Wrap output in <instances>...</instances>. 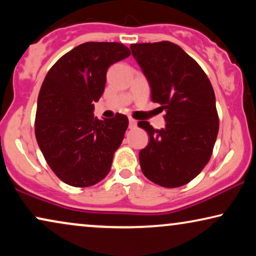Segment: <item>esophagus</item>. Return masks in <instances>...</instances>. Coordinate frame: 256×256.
Segmentation results:
<instances>
[{
  "mask_svg": "<svg viewBox=\"0 0 256 256\" xmlns=\"http://www.w3.org/2000/svg\"><path fill=\"white\" fill-rule=\"evenodd\" d=\"M136 124H138L136 120H134L132 118H129V128H135Z\"/></svg>",
  "mask_w": 256,
  "mask_h": 256,
  "instance_id": "34e87169",
  "label": "esophagus"
}]
</instances>
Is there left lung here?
<instances>
[{"mask_svg":"<svg viewBox=\"0 0 256 256\" xmlns=\"http://www.w3.org/2000/svg\"><path fill=\"white\" fill-rule=\"evenodd\" d=\"M152 88V100L162 104L166 127L148 121L149 143L140 152V166L149 180L163 188L188 184L211 158L219 130L216 96L208 76L183 48L171 42L132 44Z\"/></svg>","mask_w":256,"mask_h":256,"instance_id":"8db88e82","label":"left lung"}]
</instances>
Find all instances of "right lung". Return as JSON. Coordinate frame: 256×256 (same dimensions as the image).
Instances as JSON below:
<instances>
[{"mask_svg":"<svg viewBox=\"0 0 256 256\" xmlns=\"http://www.w3.org/2000/svg\"><path fill=\"white\" fill-rule=\"evenodd\" d=\"M130 56L120 43L87 42L58 59L42 84L34 134L48 166L76 188L99 183L110 172L128 118H94V102L106 85L107 70Z\"/></svg>","mask_w":256,"mask_h":256,"instance_id":"add662e5","label":"right lung"}]
</instances>
